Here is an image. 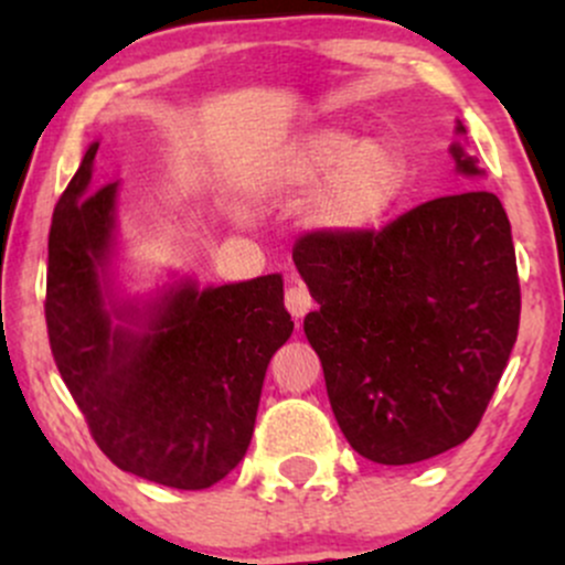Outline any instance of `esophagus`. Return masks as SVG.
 I'll use <instances>...</instances> for the list:
<instances>
[{
  "label": "esophagus",
  "instance_id": "obj_1",
  "mask_svg": "<svg viewBox=\"0 0 565 565\" xmlns=\"http://www.w3.org/2000/svg\"><path fill=\"white\" fill-rule=\"evenodd\" d=\"M284 302H287V310L295 319H302V316L313 308V297H310V291L305 289V284L297 281V278L291 281L287 295H284Z\"/></svg>",
  "mask_w": 565,
  "mask_h": 565
}]
</instances>
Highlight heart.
<instances>
[{
    "mask_svg": "<svg viewBox=\"0 0 565 565\" xmlns=\"http://www.w3.org/2000/svg\"><path fill=\"white\" fill-rule=\"evenodd\" d=\"M412 183V161L391 138H359L342 127L295 135L265 157L246 180L260 206L310 194L302 223L323 236L350 238L377 231Z\"/></svg>",
    "mask_w": 565,
    "mask_h": 565,
    "instance_id": "heart-1",
    "label": "heart"
}]
</instances>
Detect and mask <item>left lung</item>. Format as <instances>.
Returning <instances> with one entry per match:
<instances>
[{
	"mask_svg": "<svg viewBox=\"0 0 565 565\" xmlns=\"http://www.w3.org/2000/svg\"><path fill=\"white\" fill-rule=\"evenodd\" d=\"M457 135L454 172L483 178L462 121ZM291 257L319 302L305 316V337L348 444L380 465H414L465 444L521 319L502 201L468 188L414 206L380 233H310Z\"/></svg>",
	"mask_w": 565,
	"mask_h": 565,
	"instance_id": "left-lung-1",
	"label": "left lung"
}]
</instances>
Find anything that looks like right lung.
Segmentation results:
<instances>
[{
	"label": "right lung",
	"instance_id": "obj_1",
	"mask_svg": "<svg viewBox=\"0 0 565 565\" xmlns=\"http://www.w3.org/2000/svg\"><path fill=\"white\" fill-rule=\"evenodd\" d=\"M89 142L50 228L47 316L57 372L108 459L146 481L210 489L249 449L270 359L295 321L284 278L199 287L172 274L121 287L119 183L93 188Z\"/></svg>",
	"mask_w": 565,
	"mask_h": 565
}]
</instances>
